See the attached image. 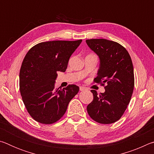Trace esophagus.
Listing matches in <instances>:
<instances>
[{
  "label": "esophagus",
  "mask_w": 154,
  "mask_h": 154,
  "mask_svg": "<svg viewBox=\"0 0 154 154\" xmlns=\"http://www.w3.org/2000/svg\"><path fill=\"white\" fill-rule=\"evenodd\" d=\"M85 90V88L84 87H83V86H80L79 87V90L80 91H83Z\"/></svg>",
  "instance_id": "34e87169"
}]
</instances>
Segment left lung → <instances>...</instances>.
Returning a JSON list of instances; mask_svg holds the SVG:
<instances>
[{"instance_id": "1", "label": "left lung", "mask_w": 154, "mask_h": 154, "mask_svg": "<svg viewBox=\"0 0 154 154\" xmlns=\"http://www.w3.org/2000/svg\"><path fill=\"white\" fill-rule=\"evenodd\" d=\"M88 47L98 56L96 83H106L105 92L92 90L93 100L87 106L91 118L104 124L120 119L128 105L134 85V69L128 52L118 43L104 38L88 39Z\"/></svg>"}]
</instances>
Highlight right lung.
<instances>
[{
  "instance_id": "add662e5",
  "label": "right lung",
  "mask_w": 154,
  "mask_h": 154,
  "mask_svg": "<svg viewBox=\"0 0 154 154\" xmlns=\"http://www.w3.org/2000/svg\"><path fill=\"white\" fill-rule=\"evenodd\" d=\"M82 40L52 41L36 44L28 51L20 71V90L30 116L44 124L59 120L79 88L56 89L57 72H65L70 57Z\"/></svg>"
}]
</instances>
